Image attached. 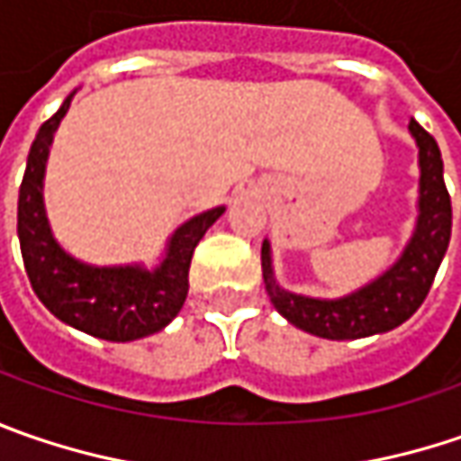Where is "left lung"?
<instances>
[{"mask_svg":"<svg viewBox=\"0 0 461 461\" xmlns=\"http://www.w3.org/2000/svg\"><path fill=\"white\" fill-rule=\"evenodd\" d=\"M411 133L418 144L420 195L418 221L411 242L390 270L371 284L340 299H312L281 289L273 263L270 242H263V281L273 307L291 325L328 340H356L376 332H387L411 320L429 296L436 270L441 266L451 237V198L444 183V162L436 139L418 121H411Z\"/></svg>","mask_w":461,"mask_h":461,"instance_id":"obj_1","label":"left lung"}]
</instances>
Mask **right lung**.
<instances>
[{
    "label": "right lung",
    "instance_id": "1",
    "mask_svg": "<svg viewBox=\"0 0 461 461\" xmlns=\"http://www.w3.org/2000/svg\"><path fill=\"white\" fill-rule=\"evenodd\" d=\"M69 97L38 129L17 201V237L32 291L50 314L77 330L126 343L170 325L188 296V270L195 245L224 206L203 211L177 227L167 242L165 260L154 270L141 266H87L53 240L43 206V177L50 141L71 105Z\"/></svg>",
    "mask_w": 461,
    "mask_h": 461
}]
</instances>
